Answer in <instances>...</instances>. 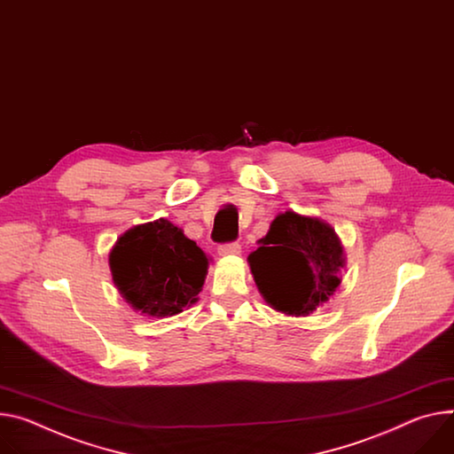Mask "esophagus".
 <instances>
[{"label":"esophagus","instance_id":"esophagus-1","mask_svg":"<svg viewBox=\"0 0 454 454\" xmlns=\"http://www.w3.org/2000/svg\"><path fill=\"white\" fill-rule=\"evenodd\" d=\"M219 255H239L240 254V244L239 242H224L217 248Z\"/></svg>","mask_w":454,"mask_h":454}]
</instances>
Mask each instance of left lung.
Wrapping results in <instances>:
<instances>
[{
    "mask_svg": "<svg viewBox=\"0 0 454 454\" xmlns=\"http://www.w3.org/2000/svg\"><path fill=\"white\" fill-rule=\"evenodd\" d=\"M248 257L264 299L287 315H308L335 294L344 255L333 228L295 212L280 214Z\"/></svg>",
    "mask_w": 454,
    "mask_h": 454,
    "instance_id": "8db88e82",
    "label": "left lung"
}]
</instances>
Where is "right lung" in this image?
I'll use <instances>...</instances> for the list:
<instances>
[{
  "label": "right lung",
  "instance_id": "right-lung-1",
  "mask_svg": "<svg viewBox=\"0 0 454 454\" xmlns=\"http://www.w3.org/2000/svg\"><path fill=\"white\" fill-rule=\"evenodd\" d=\"M114 282L141 313L172 317L197 301L208 259L167 219L121 235L110 254Z\"/></svg>",
  "mask_w": 454,
  "mask_h": 454
}]
</instances>
